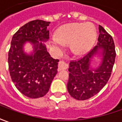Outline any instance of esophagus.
<instances>
[{
	"mask_svg": "<svg viewBox=\"0 0 122 122\" xmlns=\"http://www.w3.org/2000/svg\"><path fill=\"white\" fill-rule=\"evenodd\" d=\"M68 68V64L65 63L63 61H60L58 65V71H60L61 70H64Z\"/></svg>",
	"mask_w": 122,
	"mask_h": 122,
	"instance_id": "1",
	"label": "esophagus"
}]
</instances>
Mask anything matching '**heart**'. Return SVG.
<instances>
[{"label": "heart", "mask_w": 122, "mask_h": 122, "mask_svg": "<svg viewBox=\"0 0 122 122\" xmlns=\"http://www.w3.org/2000/svg\"><path fill=\"white\" fill-rule=\"evenodd\" d=\"M52 38V44L56 48H62L64 43H70L71 52L82 55L88 52L95 43L97 32L90 23H69L61 26Z\"/></svg>", "instance_id": "obj_1"}]
</instances>
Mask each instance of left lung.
Listing matches in <instances>:
<instances>
[{"label": "left lung", "instance_id": "1", "mask_svg": "<svg viewBox=\"0 0 122 122\" xmlns=\"http://www.w3.org/2000/svg\"><path fill=\"white\" fill-rule=\"evenodd\" d=\"M98 43L81 59L69 63L67 90L73 98L84 101L97 95L110 78L116 59L115 44L112 36L99 25ZM102 51V61L95 69L91 61L98 51Z\"/></svg>", "mask_w": 122, "mask_h": 122}]
</instances>
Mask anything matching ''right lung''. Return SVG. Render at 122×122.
<instances>
[{
    "label": "right lung",
    "instance_id": "obj_1",
    "mask_svg": "<svg viewBox=\"0 0 122 122\" xmlns=\"http://www.w3.org/2000/svg\"><path fill=\"white\" fill-rule=\"evenodd\" d=\"M49 23L36 19L25 24L13 36L9 51L8 63L12 81L23 95L32 99L42 97L48 92L57 73L59 60L51 57L45 45L39 42L48 40ZM26 41L33 44L34 53L30 56L23 51Z\"/></svg>",
    "mask_w": 122,
    "mask_h": 122
}]
</instances>
